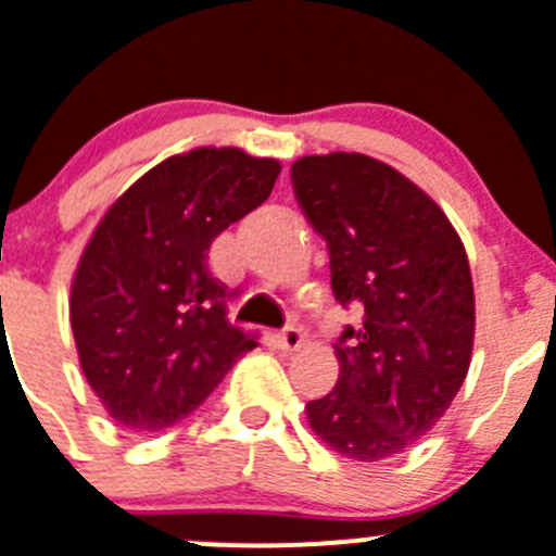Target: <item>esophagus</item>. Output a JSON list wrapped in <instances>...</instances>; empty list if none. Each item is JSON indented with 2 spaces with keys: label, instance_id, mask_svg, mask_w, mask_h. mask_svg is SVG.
Returning <instances> with one entry per match:
<instances>
[{
  "label": "esophagus",
  "instance_id": "esophagus-1",
  "mask_svg": "<svg viewBox=\"0 0 556 556\" xmlns=\"http://www.w3.org/2000/svg\"><path fill=\"white\" fill-rule=\"evenodd\" d=\"M277 344L279 350H285V353H293V350H299L301 344H304V333L293 326L282 328V331L277 333Z\"/></svg>",
  "mask_w": 556,
  "mask_h": 556
}]
</instances>
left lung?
<instances>
[{
	"instance_id": "left-lung-1",
	"label": "left lung",
	"mask_w": 556,
	"mask_h": 556,
	"mask_svg": "<svg viewBox=\"0 0 556 556\" xmlns=\"http://www.w3.org/2000/svg\"><path fill=\"white\" fill-rule=\"evenodd\" d=\"M290 179L328 244L333 295L364 306V323L333 344L337 386L306 404V418L337 454L388 459L443 418L470 369L476 293L465 244L421 187L366 154L301 157Z\"/></svg>"
}]
</instances>
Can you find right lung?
<instances>
[{
    "instance_id": "1",
    "label": "right lung",
    "mask_w": 556,
    "mask_h": 556,
    "mask_svg": "<svg viewBox=\"0 0 556 556\" xmlns=\"http://www.w3.org/2000/svg\"><path fill=\"white\" fill-rule=\"evenodd\" d=\"M282 165L241 149L174 154L135 181L91 233L70 293L80 369L113 421L160 432L198 409L257 348L230 326L208 247L261 206Z\"/></svg>"
}]
</instances>
